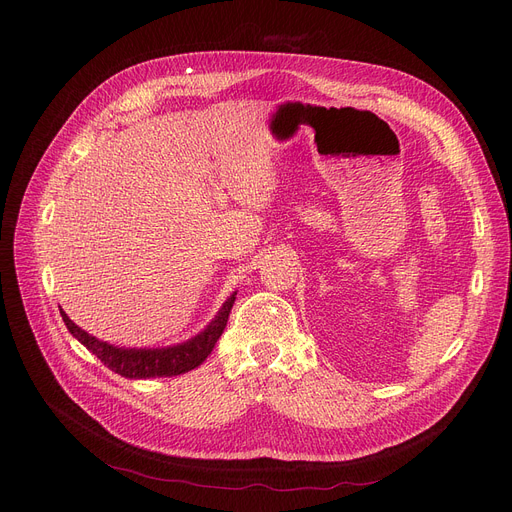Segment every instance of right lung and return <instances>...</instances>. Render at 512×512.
I'll list each match as a JSON object with an SVG mask.
<instances>
[{
  "label": "right lung",
  "instance_id": "right-lung-1",
  "mask_svg": "<svg viewBox=\"0 0 512 512\" xmlns=\"http://www.w3.org/2000/svg\"><path fill=\"white\" fill-rule=\"evenodd\" d=\"M234 299H236V292L230 294L228 301L218 311V315H215L209 321V326L203 332H199L195 338L176 346H166V348H122V346L107 344L87 334L83 328H78L62 309L60 313L70 334L80 344H85L97 359H101L103 365L122 375V378H130V380L172 378V375H180L199 367L207 359V355H211L215 342L220 340L228 324V315L232 311Z\"/></svg>",
  "mask_w": 512,
  "mask_h": 512
}]
</instances>
